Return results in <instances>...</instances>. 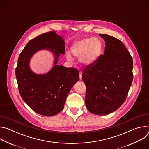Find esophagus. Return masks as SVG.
I'll use <instances>...</instances> for the list:
<instances>
[{"label":"esophagus","instance_id":"obj_1","mask_svg":"<svg viewBox=\"0 0 149 149\" xmlns=\"http://www.w3.org/2000/svg\"><path fill=\"white\" fill-rule=\"evenodd\" d=\"M82 72H81V71H79V79H82Z\"/></svg>","mask_w":149,"mask_h":149}]
</instances>
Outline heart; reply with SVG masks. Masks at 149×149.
<instances>
[{
	"label": "heart",
	"mask_w": 149,
	"mask_h": 149,
	"mask_svg": "<svg viewBox=\"0 0 149 149\" xmlns=\"http://www.w3.org/2000/svg\"><path fill=\"white\" fill-rule=\"evenodd\" d=\"M102 40L98 38H84L72 44L71 47V54L79 59L81 65L85 67L91 66L98 61L103 51ZM67 59L71 61V55L66 53Z\"/></svg>",
	"instance_id": "b5f03b06"
}]
</instances>
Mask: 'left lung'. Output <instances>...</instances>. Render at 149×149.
<instances>
[{
    "label": "left lung",
    "instance_id": "obj_1",
    "mask_svg": "<svg viewBox=\"0 0 149 149\" xmlns=\"http://www.w3.org/2000/svg\"><path fill=\"white\" fill-rule=\"evenodd\" d=\"M105 41L104 55L95 64L86 67L82 81L87 88L88 110L104 116L117 110L125 101L133 81V59L119 39L100 34Z\"/></svg>",
    "mask_w": 149,
    "mask_h": 149
}]
</instances>
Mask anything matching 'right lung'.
Returning <instances> with one entry per match:
<instances>
[{
	"label": "right lung",
	"instance_id": "1",
	"mask_svg": "<svg viewBox=\"0 0 149 149\" xmlns=\"http://www.w3.org/2000/svg\"><path fill=\"white\" fill-rule=\"evenodd\" d=\"M65 40L55 31L42 34L31 40L20 53L16 68L20 95L35 113L52 116L61 112L71 89L79 80L75 68L58 65L60 54H65ZM40 50H48L54 57L53 68L47 73L36 74L30 67L33 55Z\"/></svg>",
	"mask_w": 149,
	"mask_h": 149
}]
</instances>
